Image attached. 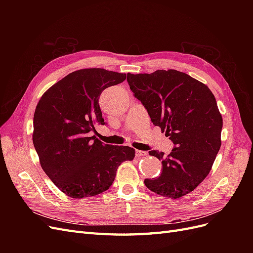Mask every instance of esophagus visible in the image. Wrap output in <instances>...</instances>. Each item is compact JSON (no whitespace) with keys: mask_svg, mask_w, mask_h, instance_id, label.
I'll list each match as a JSON object with an SVG mask.
<instances>
[{"mask_svg":"<svg viewBox=\"0 0 253 253\" xmlns=\"http://www.w3.org/2000/svg\"><path fill=\"white\" fill-rule=\"evenodd\" d=\"M135 155H136L137 157H142V156H145V155H148V153H147V152H144V151H140V150H136V151H135Z\"/></svg>","mask_w":253,"mask_h":253,"instance_id":"1","label":"esophagus"}]
</instances>
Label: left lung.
Returning a JSON list of instances; mask_svg holds the SVG:
<instances>
[{
    "label": "left lung",
    "mask_w": 253,
    "mask_h": 253,
    "mask_svg": "<svg viewBox=\"0 0 253 253\" xmlns=\"http://www.w3.org/2000/svg\"><path fill=\"white\" fill-rule=\"evenodd\" d=\"M126 80L153 125L174 143L169 155L149 152L162 160L163 172L144 179V185L169 198L192 192L209 174L220 148L223 118L215 97L204 83L175 70L128 73Z\"/></svg>",
    "instance_id": "1"
}]
</instances>
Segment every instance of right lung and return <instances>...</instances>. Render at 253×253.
<instances>
[{"instance_id": "right-lung-1", "label": "right lung", "mask_w": 253, "mask_h": 253, "mask_svg": "<svg viewBox=\"0 0 253 253\" xmlns=\"http://www.w3.org/2000/svg\"><path fill=\"white\" fill-rule=\"evenodd\" d=\"M126 74L85 68L67 75L41 97L34 115L33 141L44 172L72 198L90 197L108 190L121 163L135 150L104 144L95 126L105 125L99 106L103 89L124 82Z\"/></svg>"}]
</instances>
